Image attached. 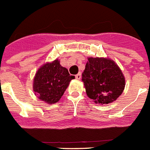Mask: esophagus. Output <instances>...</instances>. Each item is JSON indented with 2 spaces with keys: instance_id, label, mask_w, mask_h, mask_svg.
<instances>
[{
  "instance_id": "1",
  "label": "esophagus",
  "mask_w": 150,
  "mask_h": 150,
  "mask_svg": "<svg viewBox=\"0 0 150 150\" xmlns=\"http://www.w3.org/2000/svg\"><path fill=\"white\" fill-rule=\"evenodd\" d=\"M75 77H76V79H77V80H80V79L81 78V73H79V74H77L75 76Z\"/></svg>"
}]
</instances>
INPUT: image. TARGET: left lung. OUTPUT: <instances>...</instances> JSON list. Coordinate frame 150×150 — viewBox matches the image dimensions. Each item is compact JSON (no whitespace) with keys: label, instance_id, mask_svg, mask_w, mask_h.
Masks as SVG:
<instances>
[{"label":"left lung","instance_id":"left-lung-1","mask_svg":"<svg viewBox=\"0 0 150 150\" xmlns=\"http://www.w3.org/2000/svg\"><path fill=\"white\" fill-rule=\"evenodd\" d=\"M87 95L96 104L113 102L122 94L125 81L115 62L105 58H88L82 74Z\"/></svg>","mask_w":150,"mask_h":150}]
</instances>
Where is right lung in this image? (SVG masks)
Segmentation results:
<instances>
[{"mask_svg":"<svg viewBox=\"0 0 150 150\" xmlns=\"http://www.w3.org/2000/svg\"><path fill=\"white\" fill-rule=\"evenodd\" d=\"M74 78L56 59L39 68L34 78L33 89L40 100L54 104L59 100L70 81Z\"/></svg>","mask_w":150,"mask_h":150,"instance_id":"add662e5","label":"right lung"}]
</instances>
